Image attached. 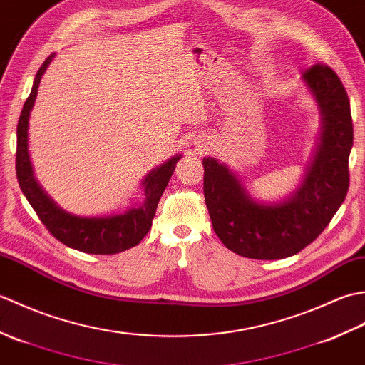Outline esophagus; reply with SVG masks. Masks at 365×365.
I'll return each instance as SVG.
<instances>
[{
    "mask_svg": "<svg viewBox=\"0 0 365 365\" xmlns=\"http://www.w3.org/2000/svg\"><path fill=\"white\" fill-rule=\"evenodd\" d=\"M197 147H199V150H207V143H200V144H197Z\"/></svg>",
    "mask_w": 365,
    "mask_h": 365,
    "instance_id": "34e87169",
    "label": "esophagus"
}]
</instances>
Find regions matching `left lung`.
Segmentation results:
<instances>
[{"label": "left lung", "mask_w": 365, "mask_h": 365, "mask_svg": "<svg viewBox=\"0 0 365 365\" xmlns=\"http://www.w3.org/2000/svg\"><path fill=\"white\" fill-rule=\"evenodd\" d=\"M322 113V135L299 188L282 202L254 200L232 170L204 158V196L213 230L227 250L247 259H285L304 250L344 204L353 147L350 100L336 72L314 64L302 73Z\"/></svg>", "instance_id": "1"}]
</instances>
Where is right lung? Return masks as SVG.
I'll return each instance as SVG.
<instances>
[{
	"label": "right lung",
	"instance_id": "add662e5",
	"mask_svg": "<svg viewBox=\"0 0 365 365\" xmlns=\"http://www.w3.org/2000/svg\"><path fill=\"white\" fill-rule=\"evenodd\" d=\"M54 54L43 61L37 71L33 89L26 98L17 125V169L19 185L23 195L34 208L38 220L48 229L50 234L61 243L72 250L88 254H118L136 246L147 235L152 227V220L157 210L158 200L166 190L169 178L173 175L177 161L182 155L163 163L157 169L150 170L143 180L144 204L128 208L125 213L110 216H76L68 213L53 202V199L42 190L34 177L33 165L28 152V120L29 113L34 106L38 83L42 80L46 67L51 63Z\"/></svg>",
	"mask_w": 365,
	"mask_h": 365
}]
</instances>
